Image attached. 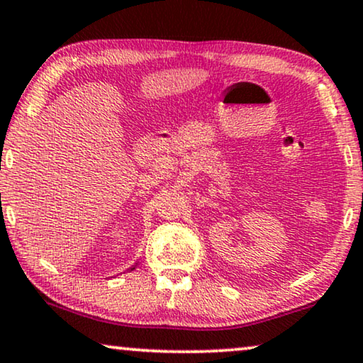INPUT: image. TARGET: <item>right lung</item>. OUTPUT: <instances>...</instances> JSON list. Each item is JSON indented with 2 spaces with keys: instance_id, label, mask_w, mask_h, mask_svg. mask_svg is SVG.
<instances>
[{
  "instance_id": "1",
  "label": "right lung",
  "mask_w": 363,
  "mask_h": 363,
  "mask_svg": "<svg viewBox=\"0 0 363 363\" xmlns=\"http://www.w3.org/2000/svg\"><path fill=\"white\" fill-rule=\"evenodd\" d=\"M138 263H140V262H136L135 264H133V267H131V268H128V269H130V272H133V269H135V268L138 267ZM128 269H126V272H128Z\"/></svg>"
}]
</instances>
